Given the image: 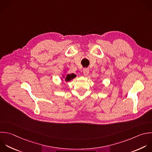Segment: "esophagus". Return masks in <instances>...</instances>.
Masks as SVG:
<instances>
[{
  "instance_id": "1",
  "label": "esophagus",
  "mask_w": 152,
  "mask_h": 152,
  "mask_svg": "<svg viewBox=\"0 0 152 152\" xmlns=\"http://www.w3.org/2000/svg\"><path fill=\"white\" fill-rule=\"evenodd\" d=\"M89 73V69L88 68H84L83 69V74L85 76L87 75Z\"/></svg>"
}]
</instances>
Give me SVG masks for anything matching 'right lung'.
<instances>
[{"label": "right lung", "instance_id": "1", "mask_svg": "<svg viewBox=\"0 0 152 152\" xmlns=\"http://www.w3.org/2000/svg\"><path fill=\"white\" fill-rule=\"evenodd\" d=\"M76 77V75H75L74 74H68L66 77H65V81H69L70 80H72L73 78H74Z\"/></svg>", "mask_w": 152, "mask_h": 152}]
</instances>
